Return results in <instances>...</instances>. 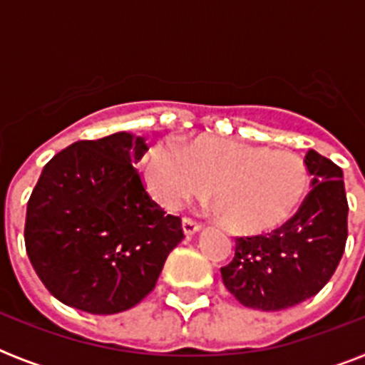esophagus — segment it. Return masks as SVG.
I'll list each match as a JSON object with an SVG mask.
<instances>
[{"label": "esophagus", "mask_w": 365, "mask_h": 365, "mask_svg": "<svg viewBox=\"0 0 365 365\" xmlns=\"http://www.w3.org/2000/svg\"><path fill=\"white\" fill-rule=\"evenodd\" d=\"M182 230H185V234L190 237V235L197 234V232L201 230V225H199V222H195V221H192V219L185 217V219H182Z\"/></svg>", "instance_id": "esophagus-1"}]
</instances>
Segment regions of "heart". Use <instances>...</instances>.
<instances>
[{
    "instance_id": "obj_1",
    "label": "heart",
    "mask_w": 365,
    "mask_h": 365,
    "mask_svg": "<svg viewBox=\"0 0 365 365\" xmlns=\"http://www.w3.org/2000/svg\"><path fill=\"white\" fill-rule=\"evenodd\" d=\"M144 180L168 210L202 197L210 186L225 222L243 234L282 227L309 188L307 166L298 155L217 137H201L188 148L175 140L153 144Z\"/></svg>"
}]
</instances>
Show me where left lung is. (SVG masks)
<instances>
[{
  "mask_svg": "<svg viewBox=\"0 0 365 365\" xmlns=\"http://www.w3.org/2000/svg\"><path fill=\"white\" fill-rule=\"evenodd\" d=\"M311 192L294 217L267 235L235 237V256L222 267L230 294L257 311H283L312 298L336 270L347 240L344 173L309 150L303 159Z\"/></svg>",
  "mask_w": 365,
  "mask_h": 365,
  "instance_id": "1",
  "label": "left lung"
}]
</instances>
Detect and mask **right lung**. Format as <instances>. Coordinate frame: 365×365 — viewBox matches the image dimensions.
<instances>
[{"label":"right lung","instance_id":"obj_1","mask_svg":"<svg viewBox=\"0 0 365 365\" xmlns=\"http://www.w3.org/2000/svg\"><path fill=\"white\" fill-rule=\"evenodd\" d=\"M144 137L78 140L41 170L27 202L25 248L51 294L91 314L135 307L182 241L180 219L144 190Z\"/></svg>","mask_w":365,"mask_h":365}]
</instances>
